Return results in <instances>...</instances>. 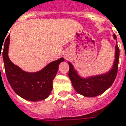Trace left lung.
Instances as JSON below:
<instances>
[{
  "instance_id": "obj_1",
  "label": "left lung",
  "mask_w": 126,
  "mask_h": 126,
  "mask_svg": "<svg viewBox=\"0 0 126 126\" xmlns=\"http://www.w3.org/2000/svg\"><path fill=\"white\" fill-rule=\"evenodd\" d=\"M113 38L116 39L117 37L113 34ZM119 48L118 46H115V61L112 69L109 72L100 75L90 76L88 78H82L78 75L72 63L68 62L69 65L68 76L72 82V86L76 92L85 97H93L99 95L106 91L115 81L117 74Z\"/></svg>"
}]
</instances>
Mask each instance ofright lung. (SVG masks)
<instances>
[{
    "label": "right lung",
    "mask_w": 126,
    "mask_h": 126,
    "mask_svg": "<svg viewBox=\"0 0 126 126\" xmlns=\"http://www.w3.org/2000/svg\"><path fill=\"white\" fill-rule=\"evenodd\" d=\"M5 41L2 54L5 73L8 82L15 93L24 99L31 102H37L47 98L52 90V81L57 74L59 65L61 62L64 61V59L61 58L51 62L39 72L33 73L24 72L12 63L8 57L9 35ZM0 52L1 50L0 59Z\"/></svg>",
    "instance_id": "right-lung-1"
}]
</instances>
